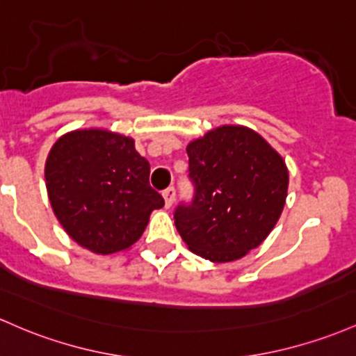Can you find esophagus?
<instances>
[{"instance_id":"obj_1","label":"esophagus","mask_w":356,"mask_h":356,"mask_svg":"<svg viewBox=\"0 0 356 356\" xmlns=\"http://www.w3.org/2000/svg\"><path fill=\"white\" fill-rule=\"evenodd\" d=\"M162 196L165 199V208H170L175 201V189L174 187H167V189L162 193Z\"/></svg>"}]
</instances>
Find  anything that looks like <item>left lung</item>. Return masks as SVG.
Here are the masks:
<instances>
[{
  "instance_id": "1",
  "label": "left lung",
  "mask_w": 356,
  "mask_h": 356,
  "mask_svg": "<svg viewBox=\"0 0 356 356\" xmlns=\"http://www.w3.org/2000/svg\"><path fill=\"white\" fill-rule=\"evenodd\" d=\"M194 199L175 209L187 248L226 264L257 248L282 214L289 170L270 143L241 124H222L187 145Z\"/></svg>"
}]
</instances>
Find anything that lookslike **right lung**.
I'll return each instance as SVG.
<instances>
[{
    "mask_svg": "<svg viewBox=\"0 0 356 356\" xmlns=\"http://www.w3.org/2000/svg\"><path fill=\"white\" fill-rule=\"evenodd\" d=\"M150 163L135 140L104 128L62 135L45 162L54 214L77 245L111 255L138 241L163 197L148 182Z\"/></svg>",
    "mask_w": 356,
    "mask_h": 356,
    "instance_id": "right-lung-1",
    "label": "right lung"
}]
</instances>
